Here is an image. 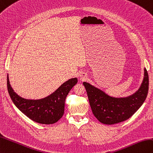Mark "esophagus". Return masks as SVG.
Segmentation results:
<instances>
[{"label":"esophagus","mask_w":153,"mask_h":153,"mask_svg":"<svg viewBox=\"0 0 153 153\" xmlns=\"http://www.w3.org/2000/svg\"><path fill=\"white\" fill-rule=\"evenodd\" d=\"M86 79H87V76H86V75H85L84 74H82L81 75H80V79L85 80Z\"/></svg>","instance_id":"esophagus-1"}]
</instances>
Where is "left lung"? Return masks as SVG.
Returning a JSON list of instances; mask_svg holds the SVG:
<instances>
[{"mask_svg": "<svg viewBox=\"0 0 153 153\" xmlns=\"http://www.w3.org/2000/svg\"><path fill=\"white\" fill-rule=\"evenodd\" d=\"M94 117L105 125H113L129 119L143 104L149 90V76L144 68V77L136 93L127 97H110L105 92L83 82Z\"/></svg>", "mask_w": 153, "mask_h": 153, "instance_id": "8db88e82", "label": "left lung"}]
</instances>
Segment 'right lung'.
Listing matches in <instances>:
<instances>
[{
	"mask_svg": "<svg viewBox=\"0 0 153 153\" xmlns=\"http://www.w3.org/2000/svg\"><path fill=\"white\" fill-rule=\"evenodd\" d=\"M77 83V78H72L62 84L54 93L39 100L25 99L14 92L10 84L8 74L7 87L13 103L28 118L43 125L56 123L65 112L66 98L72 88Z\"/></svg>",
	"mask_w": 153,
	"mask_h": 153,
	"instance_id": "obj_1",
	"label": "right lung"
}]
</instances>
